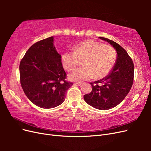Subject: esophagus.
<instances>
[{
    "label": "esophagus",
    "instance_id": "obj_1",
    "mask_svg": "<svg viewBox=\"0 0 151 151\" xmlns=\"http://www.w3.org/2000/svg\"><path fill=\"white\" fill-rule=\"evenodd\" d=\"M74 84L76 85V86H81L82 84H83V83H74Z\"/></svg>",
    "mask_w": 151,
    "mask_h": 151
}]
</instances>
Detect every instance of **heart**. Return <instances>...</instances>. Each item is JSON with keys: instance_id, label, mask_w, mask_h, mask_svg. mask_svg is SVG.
I'll use <instances>...</instances> for the list:
<instances>
[{"instance_id": "1", "label": "heart", "mask_w": 151, "mask_h": 151, "mask_svg": "<svg viewBox=\"0 0 151 151\" xmlns=\"http://www.w3.org/2000/svg\"><path fill=\"white\" fill-rule=\"evenodd\" d=\"M116 50L111 45L95 40H86L79 43L74 51L63 53L61 60L67 71H72L83 60L84 67L77 68L69 76L74 81H83L93 78L99 79L108 76L116 61Z\"/></svg>"}]
</instances>
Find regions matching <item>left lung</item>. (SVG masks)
<instances>
[{
    "instance_id": "8db88e82",
    "label": "left lung",
    "mask_w": 151,
    "mask_h": 151,
    "mask_svg": "<svg viewBox=\"0 0 151 151\" xmlns=\"http://www.w3.org/2000/svg\"><path fill=\"white\" fill-rule=\"evenodd\" d=\"M100 39L110 43L117 52L115 65L111 72L101 80L91 83L92 91L84 96L85 101L98 109H109L119 104L129 94L134 83V65L126 50L106 38Z\"/></svg>"
}]
</instances>
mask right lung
Here are the masks:
<instances>
[{
    "label": "right lung",
    "instance_id": "1",
    "mask_svg": "<svg viewBox=\"0 0 151 151\" xmlns=\"http://www.w3.org/2000/svg\"><path fill=\"white\" fill-rule=\"evenodd\" d=\"M61 55L53 45V36L35 43L19 65L20 83L30 101L42 108H52L64 101L68 89Z\"/></svg>",
    "mask_w": 151,
    "mask_h": 151
}]
</instances>
